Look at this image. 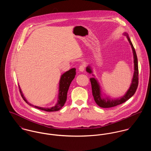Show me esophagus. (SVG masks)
Returning <instances> with one entry per match:
<instances>
[{"mask_svg":"<svg viewBox=\"0 0 151 151\" xmlns=\"http://www.w3.org/2000/svg\"><path fill=\"white\" fill-rule=\"evenodd\" d=\"M84 68H85V65L84 64H81V65H80V67L79 68V71H81V72H83L84 70Z\"/></svg>","mask_w":151,"mask_h":151,"instance_id":"1","label":"esophagus"}]
</instances>
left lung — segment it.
Returning a JSON list of instances; mask_svg holds the SVG:
<instances>
[{
  "mask_svg": "<svg viewBox=\"0 0 151 151\" xmlns=\"http://www.w3.org/2000/svg\"><path fill=\"white\" fill-rule=\"evenodd\" d=\"M124 35L127 36V38L132 46L133 55H134V73L133 75V78L132 80V82L130 85V87L126 94L117 99H109V98H104L101 94V92L100 86L99 83L98 81L94 78H90V82L91 84L92 88V93L94 97V99L96 104L101 108H111L115 106L118 105H120L126 101L130 99L135 93L137 88L138 85V60L136 54V52L135 50L134 46L130 40L128 34L126 33L124 34ZM86 71L89 73H92L91 69L90 66H88L86 68Z\"/></svg>",
  "mask_w": 151,
  "mask_h": 151,
  "instance_id": "left-lung-1",
  "label": "left lung"
}]
</instances>
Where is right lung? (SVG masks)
Returning a JSON list of instances; mask_svg holds the SVG:
<instances>
[{"label": "right lung", "instance_id": "right-lung-1", "mask_svg": "<svg viewBox=\"0 0 151 151\" xmlns=\"http://www.w3.org/2000/svg\"><path fill=\"white\" fill-rule=\"evenodd\" d=\"M75 75H76V69L72 68L61 75V79L60 81V83H59L60 84H59V94H58L57 102L56 104L51 108H42V107L35 106L34 105L29 103L25 99V98L24 97V95H23V94L21 90V88L19 86V92L21 93V97H22L23 100L25 101L29 105L34 106V108H37L39 109L46 111V112L57 111L63 108V106L64 105V104L66 102L67 98L68 91L69 86L71 83L72 81H73V79H74Z\"/></svg>", "mask_w": 151, "mask_h": 151}]
</instances>
